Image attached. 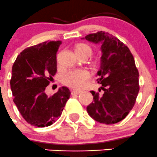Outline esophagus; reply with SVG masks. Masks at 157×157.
I'll use <instances>...</instances> for the list:
<instances>
[{
	"label": "esophagus",
	"mask_w": 157,
	"mask_h": 157,
	"mask_svg": "<svg viewBox=\"0 0 157 157\" xmlns=\"http://www.w3.org/2000/svg\"><path fill=\"white\" fill-rule=\"evenodd\" d=\"M80 92H81V90H72V94H79Z\"/></svg>",
	"instance_id": "obj_1"
}]
</instances>
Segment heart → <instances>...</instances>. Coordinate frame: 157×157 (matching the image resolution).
I'll return each mask as SVG.
<instances>
[{
    "instance_id": "heart-1",
    "label": "heart",
    "mask_w": 157,
    "mask_h": 157,
    "mask_svg": "<svg viewBox=\"0 0 157 157\" xmlns=\"http://www.w3.org/2000/svg\"><path fill=\"white\" fill-rule=\"evenodd\" d=\"M76 53H88L91 54L89 46L83 44L77 45L75 49ZM90 78V74L87 70L74 69L65 73L62 77V81L67 86L72 88H81Z\"/></svg>"
}]
</instances>
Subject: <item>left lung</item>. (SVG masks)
<instances>
[{"label": "left lung", "instance_id": "left-lung-1", "mask_svg": "<svg viewBox=\"0 0 157 157\" xmlns=\"http://www.w3.org/2000/svg\"><path fill=\"white\" fill-rule=\"evenodd\" d=\"M81 39L100 44L102 53L96 76L103 94L90 91L94 100L86 110L97 122L117 124L133 109L139 93V73L134 58L129 48L109 33L100 31Z\"/></svg>", "mask_w": 157, "mask_h": 157}]
</instances>
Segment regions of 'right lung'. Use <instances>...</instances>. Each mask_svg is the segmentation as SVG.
Instances as JSON below:
<instances>
[{"label":"right lung","mask_w":157,"mask_h":157,"mask_svg":"<svg viewBox=\"0 0 157 157\" xmlns=\"http://www.w3.org/2000/svg\"><path fill=\"white\" fill-rule=\"evenodd\" d=\"M61 41H46L24 49L12 67L13 103L28 124L45 127L60 117L71 91L62 86L51 96L45 89L57 72V52Z\"/></svg>","instance_id":"1"}]
</instances>
